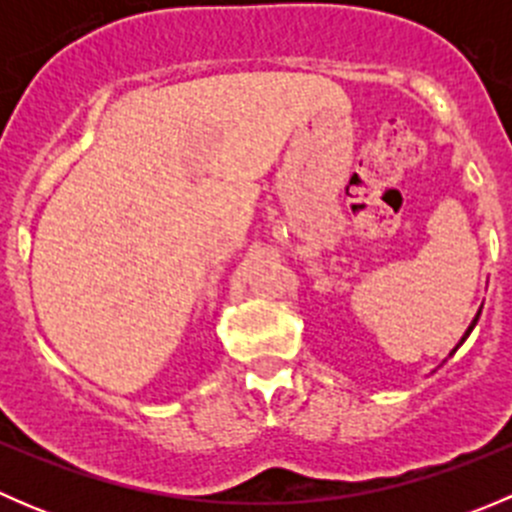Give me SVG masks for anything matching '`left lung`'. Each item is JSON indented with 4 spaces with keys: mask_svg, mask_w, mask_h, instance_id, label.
<instances>
[{
    "mask_svg": "<svg viewBox=\"0 0 512 512\" xmlns=\"http://www.w3.org/2000/svg\"><path fill=\"white\" fill-rule=\"evenodd\" d=\"M478 317H480V309H478V314H476V317H473V322H471V324H468V329H466V334H463V337H461V342H458V344H456V347H453V349H451V354H448V356H453V354H456V352H458V347H461V344H463V342H466V339H468V337H471L473 327H476V324H478Z\"/></svg>",
    "mask_w": 512,
    "mask_h": 512,
    "instance_id": "1",
    "label": "left lung"
}]
</instances>
